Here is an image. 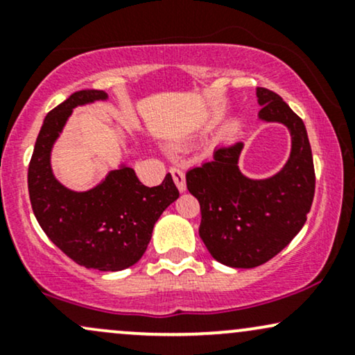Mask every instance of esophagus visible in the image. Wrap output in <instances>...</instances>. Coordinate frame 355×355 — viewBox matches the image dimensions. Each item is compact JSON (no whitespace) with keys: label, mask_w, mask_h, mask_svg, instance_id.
Wrapping results in <instances>:
<instances>
[{"label":"esophagus","mask_w":355,"mask_h":355,"mask_svg":"<svg viewBox=\"0 0 355 355\" xmlns=\"http://www.w3.org/2000/svg\"><path fill=\"white\" fill-rule=\"evenodd\" d=\"M170 173H172L173 182H175V185H177V189L180 191H185V189H187L185 173H183L180 168H177V166H172V168H170Z\"/></svg>","instance_id":"1"}]
</instances>
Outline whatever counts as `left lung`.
<instances>
[{
	"instance_id": "obj_1",
	"label": "left lung",
	"mask_w": 355,
	"mask_h": 355,
	"mask_svg": "<svg viewBox=\"0 0 355 355\" xmlns=\"http://www.w3.org/2000/svg\"><path fill=\"white\" fill-rule=\"evenodd\" d=\"M259 116L291 130L292 152L285 166L266 180L239 170L243 145L223 146L214 158L187 172V189L200 203L198 234L210 255L235 268L268 262L299 234L311 211L315 172L302 118L279 95L257 88Z\"/></svg>"
}]
</instances>
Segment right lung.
Masks as SVG:
<instances>
[{
  "label": "right lung",
  "mask_w": 355,
  "mask_h": 355,
  "mask_svg": "<svg viewBox=\"0 0 355 355\" xmlns=\"http://www.w3.org/2000/svg\"><path fill=\"white\" fill-rule=\"evenodd\" d=\"M96 100H107V93L81 89L48 113L28 166V191L40 227L63 254L78 266L116 272L141 259L155 222L180 193L170 173L150 189L130 166L112 170L88 191L68 190L56 180L51 146L73 108Z\"/></svg>",
  "instance_id": "obj_1"
}]
</instances>
